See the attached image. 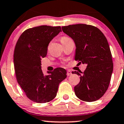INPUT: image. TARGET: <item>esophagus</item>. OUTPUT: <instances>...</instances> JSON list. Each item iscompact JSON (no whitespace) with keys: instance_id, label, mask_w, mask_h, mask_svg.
Instances as JSON below:
<instances>
[{"instance_id":"1","label":"esophagus","mask_w":124,"mask_h":124,"mask_svg":"<svg viewBox=\"0 0 124 124\" xmlns=\"http://www.w3.org/2000/svg\"><path fill=\"white\" fill-rule=\"evenodd\" d=\"M66 74H67L68 76H69V75H70L71 74V71L70 70H68L67 71V73H66Z\"/></svg>"}]
</instances>
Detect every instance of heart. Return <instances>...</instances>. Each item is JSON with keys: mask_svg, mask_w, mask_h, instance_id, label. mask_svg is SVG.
I'll return each instance as SVG.
<instances>
[{"mask_svg": "<svg viewBox=\"0 0 124 124\" xmlns=\"http://www.w3.org/2000/svg\"><path fill=\"white\" fill-rule=\"evenodd\" d=\"M70 39H71L70 38H69V37H68L64 36V37H62V38L60 39V41L62 44H63L64 42H66V41L70 40Z\"/></svg>", "mask_w": 124, "mask_h": 124, "instance_id": "1", "label": "heart"}]
</instances>
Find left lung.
I'll use <instances>...</instances> for the list:
<instances>
[{"label": "left lung", "instance_id": "left-lung-1", "mask_svg": "<svg viewBox=\"0 0 124 124\" xmlns=\"http://www.w3.org/2000/svg\"><path fill=\"white\" fill-rule=\"evenodd\" d=\"M64 33L74 41L75 60L87 64L80 75V82L74 87L75 94L80 100L93 102L99 100L108 89L113 71L112 55L103 33L96 27L77 24L62 27Z\"/></svg>", "mask_w": 124, "mask_h": 124}]
</instances>
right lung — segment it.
<instances>
[{"mask_svg":"<svg viewBox=\"0 0 124 124\" xmlns=\"http://www.w3.org/2000/svg\"><path fill=\"white\" fill-rule=\"evenodd\" d=\"M62 32L60 26H41L28 28L16 45L14 66L18 83L31 101L44 103L56 96L59 85L66 78L65 69L58 68L44 75L41 59L47 55L50 41Z\"/></svg>","mask_w":124,"mask_h":124,"instance_id":"obj_1","label":"right lung"}]
</instances>
